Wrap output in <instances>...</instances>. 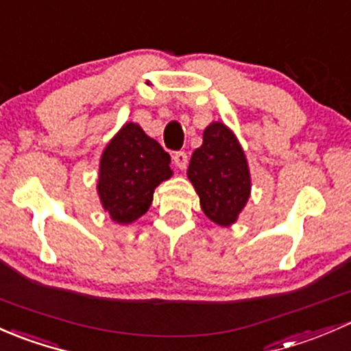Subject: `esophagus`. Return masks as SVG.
<instances>
[{
  "mask_svg": "<svg viewBox=\"0 0 351 351\" xmlns=\"http://www.w3.org/2000/svg\"><path fill=\"white\" fill-rule=\"evenodd\" d=\"M174 164L177 169H180V171H184V169L187 167V154L186 152H176L174 154Z\"/></svg>",
  "mask_w": 351,
  "mask_h": 351,
  "instance_id": "obj_1",
  "label": "esophagus"
}]
</instances>
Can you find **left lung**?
I'll return each instance as SVG.
<instances>
[{"label": "left lung", "instance_id": "obj_1", "mask_svg": "<svg viewBox=\"0 0 351 351\" xmlns=\"http://www.w3.org/2000/svg\"><path fill=\"white\" fill-rule=\"evenodd\" d=\"M187 177L199 196L201 209L218 226L237 223L252 193L247 155L233 130L213 121L202 133V145L191 157Z\"/></svg>", "mask_w": 351, "mask_h": 351}]
</instances>
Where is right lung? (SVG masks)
<instances>
[{
  "label": "right lung",
  "mask_w": 351,
  "mask_h": 351,
  "mask_svg": "<svg viewBox=\"0 0 351 351\" xmlns=\"http://www.w3.org/2000/svg\"><path fill=\"white\" fill-rule=\"evenodd\" d=\"M171 177V155L128 121L101 154L97 196L114 223L130 225L149 211L155 187Z\"/></svg>",
  "instance_id": "1"
}]
</instances>
